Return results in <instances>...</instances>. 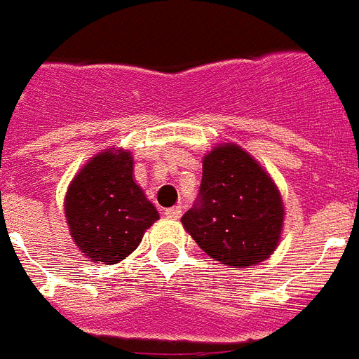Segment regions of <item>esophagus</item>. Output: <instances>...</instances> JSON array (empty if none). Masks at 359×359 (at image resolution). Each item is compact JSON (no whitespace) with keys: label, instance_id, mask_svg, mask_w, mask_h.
Segmentation results:
<instances>
[{"label":"esophagus","instance_id":"1","mask_svg":"<svg viewBox=\"0 0 359 359\" xmlns=\"http://www.w3.org/2000/svg\"><path fill=\"white\" fill-rule=\"evenodd\" d=\"M165 217H170V219H179L182 215V206H173V208H168L164 212Z\"/></svg>","mask_w":359,"mask_h":359}]
</instances>
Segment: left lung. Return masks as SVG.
Listing matches in <instances>:
<instances>
[{
    "instance_id": "left-lung-1",
    "label": "left lung",
    "mask_w": 359,
    "mask_h": 359,
    "mask_svg": "<svg viewBox=\"0 0 359 359\" xmlns=\"http://www.w3.org/2000/svg\"><path fill=\"white\" fill-rule=\"evenodd\" d=\"M182 224L221 264L254 266L273 254L281 236V195L270 175L239 146H217L204 156L198 197Z\"/></svg>"
}]
</instances>
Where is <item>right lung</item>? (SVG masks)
<instances>
[{
	"label": "right lung",
	"instance_id": "right-lung-1",
	"mask_svg": "<svg viewBox=\"0 0 359 359\" xmlns=\"http://www.w3.org/2000/svg\"><path fill=\"white\" fill-rule=\"evenodd\" d=\"M65 217L83 255L116 264L137 248L158 212L135 184L131 153L104 151L69 186Z\"/></svg>",
	"mask_w": 359,
	"mask_h": 359
}]
</instances>
